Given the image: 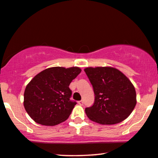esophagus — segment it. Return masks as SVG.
<instances>
[{"instance_id":"obj_1","label":"esophagus","mask_w":158,"mask_h":158,"mask_svg":"<svg viewBox=\"0 0 158 158\" xmlns=\"http://www.w3.org/2000/svg\"><path fill=\"white\" fill-rule=\"evenodd\" d=\"M78 103H79V105H80V106H82V105L84 104V101L83 100H80L78 102Z\"/></svg>"}]
</instances>
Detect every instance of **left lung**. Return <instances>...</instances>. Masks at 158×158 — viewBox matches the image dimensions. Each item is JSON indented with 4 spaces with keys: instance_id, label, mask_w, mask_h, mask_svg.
Returning a JSON list of instances; mask_svg holds the SVG:
<instances>
[{
    "instance_id": "1",
    "label": "left lung",
    "mask_w": 158,
    "mask_h": 158,
    "mask_svg": "<svg viewBox=\"0 0 158 158\" xmlns=\"http://www.w3.org/2000/svg\"><path fill=\"white\" fill-rule=\"evenodd\" d=\"M85 71L93 87L94 102L85 108L87 117L100 124L123 121L135 108V88L123 73L112 67H88Z\"/></svg>"
}]
</instances>
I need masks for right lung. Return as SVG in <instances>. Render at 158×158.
I'll return each mask as SVG.
<instances>
[{"label": "right lung", "instance_id": "obj_1", "mask_svg": "<svg viewBox=\"0 0 158 158\" xmlns=\"http://www.w3.org/2000/svg\"><path fill=\"white\" fill-rule=\"evenodd\" d=\"M81 70L79 67H52L37 74L27 85L24 106L36 123L56 126L70 115L75 101L70 100L69 85Z\"/></svg>", "mask_w": 158, "mask_h": 158}]
</instances>
